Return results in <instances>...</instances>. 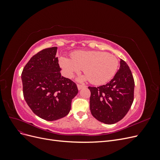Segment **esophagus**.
<instances>
[{
	"mask_svg": "<svg viewBox=\"0 0 160 160\" xmlns=\"http://www.w3.org/2000/svg\"><path fill=\"white\" fill-rule=\"evenodd\" d=\"M84 88H86L85 85H77V88H78L79 90H81V89H83Z\"/></svg>",
	"mask_w": 160,
	"mask_h": 160,
	"instance_id": "1",
	"label": "esophagus"
}]
</instances>
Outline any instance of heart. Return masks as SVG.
<instances>
[{"label":"heart","mask_w":160,"mask_h":160,"mask_svg":"<svg viewBox=\"0 0 160 160\" xmlns=\"http://www.w3.org/2000/svg\"><path fill=\"white\" fill-rule=\"evenodd\" d=\"M71 59L61 57L59 63L65 75L71 77L83 69L86 76L81 80L89 79L91 83L101 85L113 78L118 68V60L115 56L104 51H79L72 52Z\"/></svg>","instance_id":"heart-1"}]
</instances>
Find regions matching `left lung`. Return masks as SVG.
Listing matches in <instances>:
<instances>
[{"instance_id":"1","label":"left lung","mask_w":160,"mask_h":160,"mask_svg":"<svg viewBox=\"0 0 160 160\" xmlns=\"http://www.w3.org/2000/svg\"><path fill=\"white\" fill-rule=\"evenodd\" d=\"M134 80L128 64L120 59L119 69L107 84L89 87L92 115L105 124H114L127 114L133 101Z\"/></svg>"}]
</instances>
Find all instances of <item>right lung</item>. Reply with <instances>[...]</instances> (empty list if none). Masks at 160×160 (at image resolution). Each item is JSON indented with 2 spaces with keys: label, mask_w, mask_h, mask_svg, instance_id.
Masks as SVG:
<instances>
[{
  "label": "right lung",
  "mask_w": 160,
  "mask_h": 160,
  "mask_svg": "<svg viewBox=\"0 0 160 160\" xmlns=\"http://www.w3.org/2000/svg\"><path fill=\"white\" fill-rule=\"evenodd\" d=\"M57 47L43 49L32 56L21 74L23 95L32 112L47 121L65 117L78 93L77 85L61 76Z\"/></svg>",
  "instance_id": "add662e5"
}]
</instances>
